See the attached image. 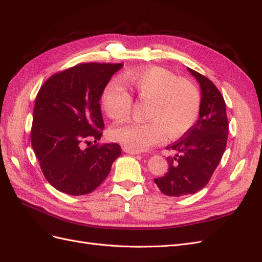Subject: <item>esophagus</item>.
I'll use <instances>...</instances> for the list:
<instances>
[{
	"label": "esophagus",
	"mask_w": 262,
	"mask_h": 262,
	"mask_svg": "<svg viewBox=\"0 0 262 262\" xmlns=\"http://www.w3.org/2000/svg\"><path fill=\"white\" fill-rule=\"evenodd\" d=\"M122 149H123V152L128 153V154H131V155H138V154H141V152H139V150H132V149H130V148H128V147H125V146H124Z\"/></svg>",
	"instance_id": "obj_1"
}]
</instances>
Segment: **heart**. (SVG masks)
Segmentation results:
<instances>
[{
  "instance_id": "b5f03b06",
  "label": "heart",
  "mask_w": 262,
  "mask_h": 262,
  "mask_svg": "<svg viewBox=\"0 0 262 262\" xmlns=\"http://www.w3.org/2000/svg\"><path fill=\"white\" fill-rule=\"evenodd\" d=\"M125 81L139 99L149 101L147 119L140 123L128 121L116 125L110 137L132 150H143L169 138L184 136L196 122L201 110L198 87L170 71L150 67L126 74ZM130 93L119 81H112L102 93V107L109 118L121 120L132 108Z\"/></svg>"
}]
</instances>
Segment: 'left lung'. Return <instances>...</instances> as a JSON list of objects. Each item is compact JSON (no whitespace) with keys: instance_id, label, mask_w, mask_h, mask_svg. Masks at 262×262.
I'll use <instances>...</instances> for the list:
<instances>
[{"instance_id":"1","label":"left lung","mask_w":262,"mask_h":262,"mask_svg":"<svg viewBox=\"0 0 262 262\" xmlns=\"http://www.w3.org/2000/svg\"><path fill=\"white\" fill-rule=\"evenodd\" d=\"M191 73L201 87V110L195 124L182 138L168 145L176 150L167 157L168 171L154 181L168 196L193 194L207 186L224 154L228 134L226 105L217 87L208 77Z\"/></svg>"}]
</instances>
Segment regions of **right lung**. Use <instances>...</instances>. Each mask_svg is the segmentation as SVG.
I'll use <instances>...</instances> for the list:
<instances>
[{
    "instance_id": "1",
    "label": "right lung",
    "mask_w": 262,
    "mask_h": 262,
    "mask_svg": "<svg viewBox=\"0 0 262 262\" xmlns=\"http://www.w3.org/2000/svg\"><path fill=\"white\" fill-rule=\"evenodd\" d=\"M122 66L82 63L50 76L37 94L31 146L46 179L61 192L94 191L121 155L119 144L97 141L105 126L99 100Z\"/></svg>"
}]
</instances>
